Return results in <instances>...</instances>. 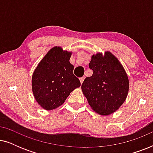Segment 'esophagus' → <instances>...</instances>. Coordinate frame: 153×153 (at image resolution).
<instances>
[{"mask_svg":"<svg viewBox=\"0 0 153 153\" xmlns=\"http://www.w3.org/2000/svg\"><path fill=\"white\" fill-rule=\"evenodd\" d=\"M84 79H85V77H84V76L81 77V78H79V80H80V81H81V83H83V80H84Z\"/></svg>","mask_w":153,"mask_h":153,"instance_id":"34e87169","label":"esophagus"}]
</instances>
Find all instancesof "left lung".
I'll list each match as a JSON object with an SVG mask.
<instances>
[{"mask_svg": "<svg viewBox=\"0 0 153 153\" xmlns=\"http://www.w3.org/2000/svg\"><path fill=\"white\" fill-rule=\"evenodd\" d=\"M89 68L93 75L81 85L91 108L100 115L116 111L126 99L129 91L127 75L119 60L110 52L92 56Z\"/></svg>", "mask_w": 153, "mask_h": 153, "instance_id": "1", "label": "left lung"}]
</instances>
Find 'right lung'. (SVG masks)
<instances>
[{
    "label": "right lung",
    "mask_w": 153,
    "mask_h": 153,
    "mask_svg": "<svg viewBox=\"0 0 153 153\" xmlns=\"http://www.w3.org/2000/svg\"><path fill=\"white\" fill-rule=\"evenodd\" d=\"M72 53L55 47L48 52L35 69L32 76L33 93L39 105L46 110L58 107L71 92L81 85L73 74L70 62Z\"/></svg>",
    "instance_id": "add662e5"
}]
</instances>
